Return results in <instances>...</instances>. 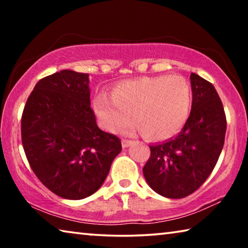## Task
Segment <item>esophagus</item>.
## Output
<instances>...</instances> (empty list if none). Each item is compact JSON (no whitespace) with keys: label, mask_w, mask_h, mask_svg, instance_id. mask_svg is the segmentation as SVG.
<instances>
[{"label":"esophagus","mask_w":248,"mask_h":248,"mask_svg":"<svg viewBox=\"0 0 248 248\" xmlns=\"http://www.w3.org/2000/svg\"><path fill=\"white\" fill-rule=\"evenodd\" d=\"M133 143V141L131 140H128V139H124L123 140V146L124 148H128V146H130Z\"/></svg>","instance_id":"obj_1"}]
</instances>
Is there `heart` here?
Segmentation results:
<instances>
[{
	"label": "heart",
	"instance_id": "1",
	"mask_svg": "<svg viewBox=\"0 0 248 248\" xmlns=\"http://www.w3.org/2000/svg\"><path fill=\"white\" fill-rule=\"evenodd\" d=\"M191 102V87L184 78L157 75L119 84L112 97L99 96L96 110L112 132L128 130L136 117L145 137L164 140L177 134L186 124Z\"/></svg>",
	"mask_w": 248,
	"mask_h": 248
}]
</instances>
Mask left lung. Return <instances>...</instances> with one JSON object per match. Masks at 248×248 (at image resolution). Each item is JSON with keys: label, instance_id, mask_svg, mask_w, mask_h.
Returning <instances> with one entry per match:
<instances>
[{"label": "left lung", "instance_id": "left-lung-1", "mask_svg": "<svg viewBox=\"0 0 248 248\" xmlns=\"http://www.w3.org/2000/svg\"><path fill=\"white\" fill-rule=\"evenodd\" d=\"M190 116L177 137L150 145L143 175L152 189L166 198L191 195L202 185L223 149L226 117L215 86L191 73Z\"/></svg>", "mask_w": 248, "mask_h": 248}]
</instances>
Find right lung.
Here are the masks:
<instances>
[{
	"label": "right lung",
	"instance_id": "add662e5",
	"mask_svg": "<svg viewBox=\"0 0 248 248\" xmlns=\"http://www.w3.org/2000/svg\"><path fill=\"white\" fill-rule=\"evenodd\" d=\"M89 74L71 70L36 84L22 115V143L41 183L61 198L79 200L99 189L121 141L96 124Z\"/></svg>",
	"mask_w": 248,
	"mask_h": 248
}]
</instances>
